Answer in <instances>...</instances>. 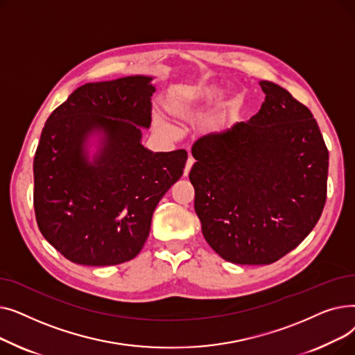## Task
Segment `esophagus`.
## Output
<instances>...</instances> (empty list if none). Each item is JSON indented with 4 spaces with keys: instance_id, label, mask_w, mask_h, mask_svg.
I'll return each mask as SVG.
<instances>
[{
    "instance_id": "esophagus-1",
    "label": "esophagus",
    "mask_w": 355,
    "mask_h": 355,
    "mask_svg": "<svg viewBox=\"0 0 355 355\" xmlns=\"http://www.w3.org/2000/svg\"><path fill=\"white\" fill-rule=\"evenodd\" d=\"M193 164H194V159H193L191 157H189L187 164H185V168H184V177H187V175H189V173H190V170H191Z\"/></svg>"
}]
</instances>
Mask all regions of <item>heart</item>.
<instances>
[{
  "instance_id": "obj_1",
  "label": "heart",
  "mask_w": 355,
  "mask_h": 355,
  "mask_svg": "<svg viewBox=\"0 0 355 355\" xmlns=\"http://www.w3.org/2000/svg\"><path fill=\"white\" fill-rule=\"evenodd\" d=\"M220 96H221V92L217 86L210 83H200L191 87L189 92H185V95L178 98L171 105V112L180 118H191L194 115L201 114L202 110L213 106L220 99ZM239 102H240V98L233 96L226 102V107L233 109L239 105ZM157 128L166 134L173 132L171 126L166 125L162 121H157Z\"/></svg>"
}]
</instances>
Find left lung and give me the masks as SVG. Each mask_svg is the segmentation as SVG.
Segmentation results:
<instances>
[{"instance_id": "8db88e82", "label": "left lung", "mask_w": 355, "mask_h": 355, "mask_svg": "<svg viewBox=\"0 0 355 355\" xmlns=\"http://www.w3.org/2000/svg\"><path fill=\"white\" fill-rule=\"evenodd\" d=\"M248 122L201 137L191 149L194 209L204 239L227 262L270 265L318 223L328 149L311 110L276 83Z\"/></svg>"}]
</instances>
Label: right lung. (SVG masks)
I'll list each match as a JSON object with an SVG mask.
<instances>
[{
	"label": "right lung",
	"instance_id": "right-lung-1",
	"mask_svg": "<svg viewBox=\"0 0 355 355\" xmlns=\"http://www.w3.org/2000/svg\"><path fill=\"white\" fill-rule=\"evenodd\" d=\"M151 76L86 83L55 107L34 155V211L49 243L70 262L112 266L134 259L154 210L182 175L187 153H153ZM98 149L88 155V141Z\"/></svg>",
	"mask_w": 355,
	"mask_h": 355
}]
</instances>
